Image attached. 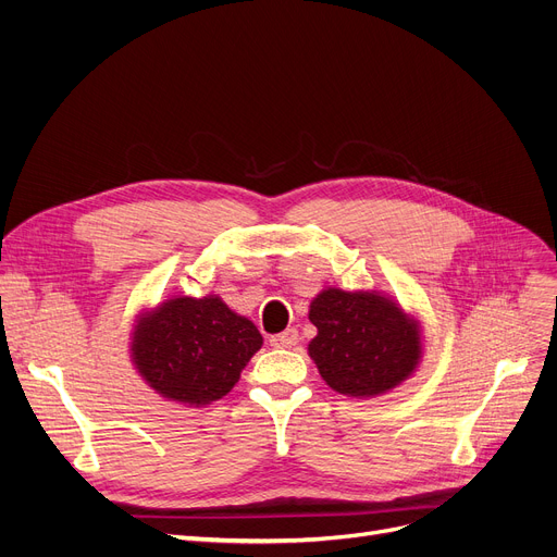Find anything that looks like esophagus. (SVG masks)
Listing matches in <instances>:
<instances>
[{
	"label": "esophagus",
	"mask_w": 557,
	"mask_h": 557,
	"mask_svg": "<svg viewBox=\"0 0 557 557\" xmlns=\"http://www.w3.org/2000/svg\"><path fill=\"white\" fill-rule=\"evenodd\" d=\"M297 342H299V331L297 329H285L283 333L272 335V339H270V344L276 349H293Z\"/></svg>",
	"instance_id": "34e87169"
}]
</instances>
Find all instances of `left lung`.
<instances>
[{
	"instance_id": "left-lung-1",
	"label": "left lung",
	"mask_w": 557,
	"mask_h": 557,
	"mask_svg": "<svg viewBox=\"0 0 557 557\" xmlns=\"http://www.w3.org/2000/svg\"><path fill=\"white\" fill-rule=\"evenodd\" d=\"M308 320L317 326L308 356L339 394H385L410 379L421 360L419 322L381 293L326 287L312 299Z\"/></svg>"
}]
</instances>
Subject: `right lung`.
Masks as SVG:
<instances>
[{"instance_id":"obj_1","label":"right lung","mask_w":557,"mask_h":557,"mask_svg":"<svg viewBox=\"0 0 557 557\" xmlns=\"http://www.w3.org/2000/svg\"><path fill=\"white\" fill-rule=\"evenodd\" d=\"M260 347L253 322L218 295L174 297L138 317L131 360L163 399L201 408L233 389Z\"/></svg>"}]
</instances>
